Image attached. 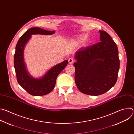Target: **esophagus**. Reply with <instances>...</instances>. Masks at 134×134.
<instances>
[{"instance_id":"obj_1","label":"esophagus","mask_w":134,"mask_h":134,"mask_svg":"<svg viewBox=\"0 0 134 134\" xmlns=\"http://www.w3.org/2000/svg\"><path fill=\"white\" fill-rule=\"evenodd\" d=\"M74 59L72 58H69L68 59V63L69 64H72L74 63Z\"/></svg>"}]
</instances>
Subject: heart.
Masks as SVG:
<instances>
[{"label":"heart","instance_id":"obj_1","mask_svg":"<svg viewBox=\"0 0 134 134\" xmlns=\"http://www.w3.org/2000/svg\"><path fill=\"white\" fill-rule=\"evenodd\" d=\"M87 37V34H82V35H81L79 37V38H78V39L79 40V41H84L86 38Z\"/></svg>","mask_w":134,"mask_h":134}]
</instances>
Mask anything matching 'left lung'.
Returning a JSON list of instances; mask_svg holds the SVG:
<instances>
[{
    "instance_id": "8db88e82",
    "label": "left lung",
    "mask_w": 134,
    "mask_h": 134,
    "mask_svg": "<svg viewBox=\"0 0 134 134\" xmlns=\"http://www.w3.org/2000/svg\"><path fill=\"white\" fill-rule=\"evenodd\" d=\"M101 42L75 53V81L83 93L97 96L115 85L120 66L118 49L110 35L99 31Z\"/></svg>"
}]
</instances>
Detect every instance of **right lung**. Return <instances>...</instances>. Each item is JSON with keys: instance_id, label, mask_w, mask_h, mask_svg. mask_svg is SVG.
Listing matches in <instances>:
<instances>
[{"instance_id": "1", "label": "right lung", "mask_w": 134, "mask_h": 134, "mask_svg": "<svg viewBox=\"0 0 134 134\" xmlns=\"http://www.w3.org/2000/svg\"><path fill=\"white\" fill-rule=\"evenodd\" d=\"M54 31H47L40 27H32L27 30L18 41L14 57V64L17 80L25 90L33 96H42L50 93L54 88L57 76L66 67L68 60L55 65L40 78L30 75L24 62V48L32 35H52Z\"/></svg>"}]
</instances>
